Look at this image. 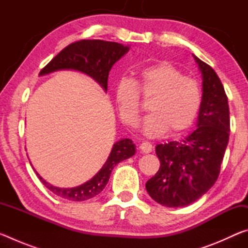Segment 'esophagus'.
<instances>
[{
	"label": "esophagus",
	"mask_w": 248,
	"mask_h": 248,
	"mask_svg": "<svg viewBox=\"0 0 248 248\" xmlns=\"http://www.w3.org/2000/svg\"><path fill=\"white\" fill-rule=\"evenodd\" d=\"M139 148L142 153H150L152 151V144L150 142H142Z\"/></svg>",
	"instance_id": "esophagus-1"
}]
</instances>
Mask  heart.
Returning <instances> with one entry per match:
<instances>
[{
    "label": "heart",
    "mask_w": 248,
    "mask_h": 248,
    "mask_svg": "<svg viewBox=\"0 0 248 248\" xmlns=\"http://www.w3.org/2000/svg\"><path fill=\"white\" fill-rule=\"evenodd\" d=\"M140 95L149 103L151 114L142 123V131L156 138L169 130L177 134L191 127L202 103V90L197 79L170 62H161L140 70L136 78L117 83L115 97L119 115L125 124L136 127L142 109Z\"/></svg>",
    "instance_id": "b5f03b06"
}]
</instances>
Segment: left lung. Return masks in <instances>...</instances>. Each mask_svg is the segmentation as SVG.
Listing matches in <instances>:
<instances>
[{"label":"left lung","mask_w":248,"mask_h":248,"mask_svg":"<svg viewBox=\"0 0 248 248\" xmlns=\"http://www.w3.org/2000/svg\"><path fill=\"white\" fill-rule=\"evenodd\" d=\"M194 58L202 74L197 130L182 142L156 145L161 166L145 184L151 198L170 208L195 202L215 185L229 142L230 109L223 84L211 66Z\"/></svg>","instance_id":"8db88e82"}]
</instances>
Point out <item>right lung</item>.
I'll use <instances>...</instances> for the list:
<instances>
[{"instance_id":"right-lung-1","label":"right lung","mask_w":248,"mask_h":248,"mask_svg":"<svg viewBox=\"0 0 248 248\" xmlns=\"http://www.w3.org/2000/svg\"><path fill=\"white\" fill-rule=\"evenodd\" d=\"M128 50L129 47L112 41L78 40L61 50L39 74L44 75L63 69L77 70L90 75L107 91L109 71ZM134 153L136 146L130 139L116 142L102 170L89 182L74 188L54 187L41 178L39 174L37 176L54 195L71 201H85L100 194L108 183L112 169L124 159L131 157Z\"/></svg>"}]
</instances>
